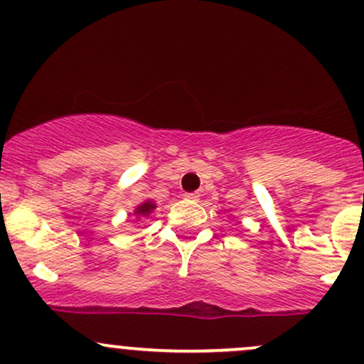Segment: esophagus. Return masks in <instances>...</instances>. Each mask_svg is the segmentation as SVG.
Instances as JSON below:
<instances>
[{
    "label": "esophagus",
    "instance_id": "1",
    "mask_svg": "<svg viewBox=\"0 0 364 364\" xmlns=\"http://www.w3.org/2000/svg\"><path fill=\"white\" fill-rule=\"evenodd\" d=\"M185 198H186V200H190V202H197L198 198H200V195H198V193H185Z\"/></svg>",
    "mask_w": 364,
    "mask_h": 364
}]
</instances>
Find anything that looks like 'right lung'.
Listing matches in <instances>:
<instances>
[{
  "instance_id": "obj_1",
  "label": "right lung",
  "mask_w": 364,
  "mask_h": 364,
  "mask_svg": "<svg viewBox=\"0 0 364 364\" xmlns=\"http://www.w3.org/2000/svg\"><path fill=\"white\" fill-rule=\"evenodd\" d=\"M154 209H155V203L151 200H146V202H143L141 205L136 207V210H134V215H136V218H145V215H149Z\"/></svg>"
}]
</instances>
